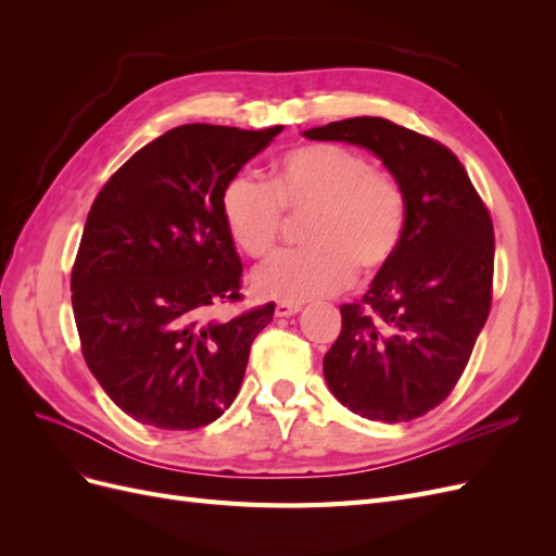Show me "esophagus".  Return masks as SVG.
Masks as SVG:
<instances>
[{
	"label": "esophagus",
	"mask_w": 556,
	"mask_h": 556,
	"mask_svg": "<svg viewBox=\"0 0 556 556\" xmlns=\"http://www.w3.org/2000/svg\"><path fill=\"white\" fill-rule=\"evenodd\" d=\"M301 311V304H290V301H278L276 304V317H290Z\"/></svg>",
	"instance_id": "obj_1"
}]
</instances>
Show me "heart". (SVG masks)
I'll return each mask as SVG.
<instances>
[{"instance_id":"1","label":"heart","mask_w":556,"mask_h":556,"mask_svg":"<svg viewBox=\"0 0 556 556\" xmlns=\"http://www.w3.org/2000/svg\"><path fill=\"white\" fill-rule=\"evenodd\" d=\"M285 207L311 215V248L282 252L262 264L252 282L266 299L301 304L339 292L355 278V266L374 276L390 264L406 229V197L399 182L355 150L311 143L276 162L274 188L252 174L231 176L220 197L223 220L252 257L274 252L285 227Z\"/></svg>"}]
</instances>
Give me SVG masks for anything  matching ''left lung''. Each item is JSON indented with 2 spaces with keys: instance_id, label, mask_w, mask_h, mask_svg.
Segmentation results:
<instances>
[{
  "instance_id": "8db88e82",
  "label": "left lung",
  "mask_w": 556,
  "mask_h": 556,
  "mask_svg": "<svg viewBox=\"0 0 556 556\" xmlns=\"http://www.w3.org/2000/svg\"><path fill=\"white\" fill-rule=\"evenodd\" d=\"M304 137L371 150L406 197L394 260L359 304L341 306L325 380L352 413L410 422L447 399L490 315V211L452 150L384 117H348Z\"/></svg>"
}]
</instances>
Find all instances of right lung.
<instances>
[{
	"label": "right lung",
	"instance_id": "obj_1",
	"mask_svg": "<svg viewBox=\"0 0 556 556\" xmlns=\"http://www.w3.org/2000/svg\"><path fill=\"white\" fill-rule=\"evenodd\" d=\"M280 131L174 127L94 199L72 271L74 317L92 376L141 425L206 427L241 390L250 345L276 306L206 319L241 299L243 266L220 197Z\"/></svg>",
	"mask_w": 556,
	"mask_h": 556
}]
</instances>
